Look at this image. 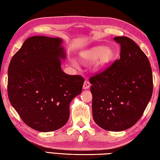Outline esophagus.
Masks as SVG:
<instances>
[{"label": "esophagus", "instance_id": "obj_1", "mask_svg": "<svg viewBox=\"0 0 160 160\" xmlns=\"http://www.w3.org/2000/svg\"><path fill=\"white\" fill-rule=\"evenodd\" d=\"M90 82H89L88 80H85V82H84V84H83V88L88 89L89 88H90Z\"/></svg>", "mask_w": 160, "mask_h": 160}]
</instances>
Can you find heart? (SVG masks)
<instances>
[{"label":"heart","mask_w":160,"mask_h":160,"mask_svg":"<svg viewBox=\"0 0 160 160\" xmlns=\"http://www.w3.org/2000/svg\"><path fill=\"white\" fill-rule=\"evenodd\" d=\"M82 58L87 61H94L98 58L95 63V68H100L106 66L113 58V51L102 46L94 47L90 50L81 54Z\"/></svg>","instance_id":"b5f03b06"}]
</instances>
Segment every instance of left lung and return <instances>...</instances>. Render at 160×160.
I'll return each mask as SVG.
<instances>
[{
	"mask_svg": "<svg viewBox=\"0 0 160 160\" xmlns=\"http://www.w3.org/2000/svg\"><path fill=\"white\" fill-rule=\"evenodd\" d=\"M120 58L90 78L92 116L102 128L121 131L138 122L152 97L153 78L147 56L130 38L116 37Z\"/></svg>",
	"mask_w": 160,
	"mask_h": 160,
	"instance_id": "1",
	"label": "left lung"
}]
</instances>
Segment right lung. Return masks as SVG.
<instances>
[{"instance_id":"1","label":"right lung","mask_w":160,"mask_h":160,"mask_svg":"<svg viewBox=\"0 0 160 160\" xmlns=\"http://www.w3.org/2000/svg\"><path fill=\"white\" fill-rule=\"evenodd\" d=\"M62 39L44 36L28 38L8 67V94L25 124L40 132L58 130L67 123L69 106L82 90L81 75L61 70L66 58Z\"/></svg>"}]
</instances>
